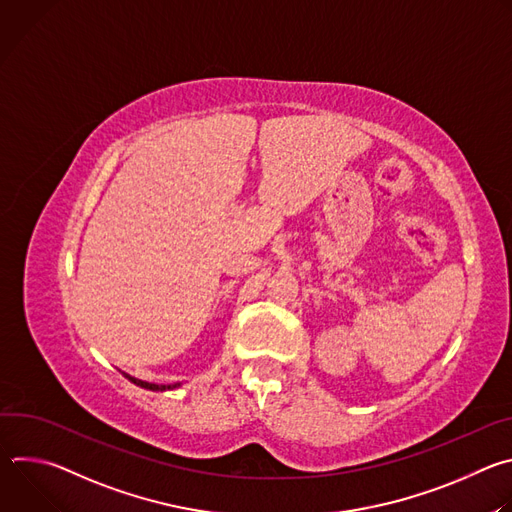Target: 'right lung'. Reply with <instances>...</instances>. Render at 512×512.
I'll list each match as a JSON object with an SVG mask.
<instances>
[{
	"mask_svg": "<svg viewBox=\"0 0 512 512\" xmlns=\"http://www.w3.org/2000/svg\"><path fill=\"white\" fill-rule=\"evenodd\" d=\"M123 377L129 379L133 385H137V387H141V389H148V391H174V389L182 387V383H174V385H156V383H148V381L135 379V377H131V375H127V373H123Z\"/></svg>",
	"mask_w": 512,
	"mask_h": 512,
	"instance_id": "obj_1",
	"label": "right lung"
}]
</instances>
